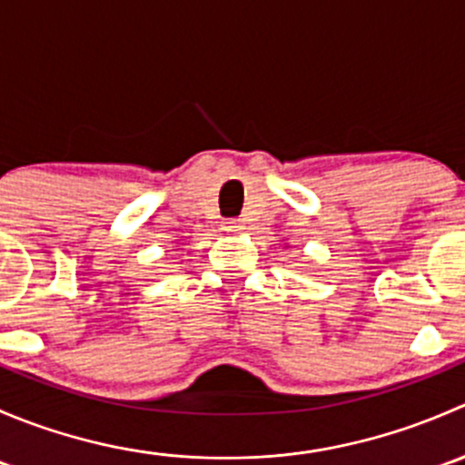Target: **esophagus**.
Instances as JSON below:
<instances>
[{
	"label": "esophagus",
	"instance_id": "esophagus-1",
	"mask_svg": "<svg viewBox=\"0 0 465 465\" xmlns=\"http://www.w3.org/2000/svg\"><path fill=\"white\" fill-rule=\"evenodd\" d=\"M223 229L224 232H242V229H245V223H242V220H236V218L224 220Z\"/></svg>",
	"mask_w": 465,
	"mask_h": 465
}]
</instances>
